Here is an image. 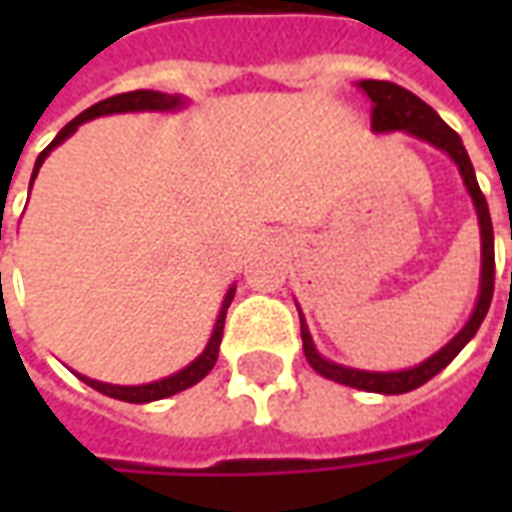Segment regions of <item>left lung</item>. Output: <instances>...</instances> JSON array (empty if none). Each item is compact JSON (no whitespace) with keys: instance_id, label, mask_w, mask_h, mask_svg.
Listing matches in <instances>:
<instances>
[{"instance_id":"1","label":"left lung","mask_w":512,"mask_h":512,"mask_svg":"<svg viewBox=\"0 0 512 512\" xmlns=\"http://www.w3.org/2000/svg\"><path fill=\"white\" fill-rule=\"evenodd\" d=\"M359 90L373 101V117H370V126L376 134H389V131H408L411 136H419L422 142L439 147L447 156L458 164L466 191L474 202V211H477V222H480V241H483V271H480V296L474 304L472 318L466 321L461 332L452 337L450 343L444 345L441 351L428 356L425 362H419L417 367H408V370H395V373H373V370H356V367L337 365L329 362L318 354V348L312 343L310 329L304 323V315L299 310L301 318V343H304V356L312 365L315 373H321L329 381L337 384L354 386V389H365V392H381V395H403L417 389L425 381L441 373L444 367L450 365L455 356L461 354V348L472 340L480 323H483L485 312L491 307L494 299V227H491V213H488V202H485L483 191L477 186L474 178V167L469 161V153L463 147L461 136L455 134L444 120H441L433 109H430L422 98L414 93H408L406 87L392 82H376V79H365L359 82Z\"/></svg>"}]
</instances>
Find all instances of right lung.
Returning a JSON list of instances; mask_svg holds the SVG:
<instances>
[{
  "label": "right lung",
  "mask_w": 512,
  "mask_h": 512,
  "mask_svg": "<svg viewBox=\"0 0 512 512\" xmlns=\"http://www.w3.org/2000/svg\"><path fill=\"white\" fill-rule=\"evenodd\" d=\"M186 104L180 95H167V93H156V90H134V93H120L112 95V98H106V101H98L90 109H84L82 115L73 117L68 126L62 128L60 134L54 136V142H51L43 153L35 161V172H32V180L38 178V169L40 164L46 161L51 150L57 145H62L68 136L76 131V128L87 123V120H93V117L101 115H117V112H172V109H180V106ZM32 189V186H29ZM235 296V285L227 290V296L222 301V310H219V318H216V326H213V334L208 345H205V351H202L191 365H186L178 373H172V376L161 378V381H153V384H139V386H117V384H104V381H95V378L79 376L87 386H93L98 389L101 395L115 397V400H126V403H150V400H161V397L169 395H178L183 389H189L197 381L208 376L216 365V356H219V343H222V332H224V318H227V307H230V301Z\"/></svg>",
  "instance_id": "add662e5"
}]
</instances>
